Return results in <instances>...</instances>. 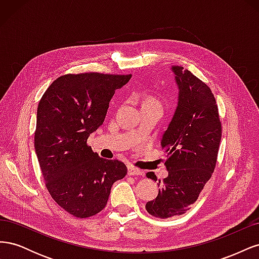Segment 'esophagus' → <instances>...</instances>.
I'll use <instances>...</instances> for the list:
<instances>
[{
  "instance_id": "1",
  "label": "esophagus",
  "mask_w": 259,
  "mask_h": 259,
  "mask_svg": "<svg viewBox=\"0 0 259 259\" xmlns=\"http://www.w3.org/2000/svg\"><path fill=\"white\" fill-rule=\"evenodd\" d=\"M127 173H128V175H131V176L144 175V171H143V170H140V169H138V168H136V167H133V166H130V167H128Z\"/></svg>"
}]
</instances>
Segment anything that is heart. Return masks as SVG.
I'll return each instance as SVG.
<instances>
[{"mask_svg": "<svg viewBox=\"0 0 259 259\" xmlns=\"http://www.w3.org/2000/svg\"><path fill=\"white\" fill-rule=\"evenodd\" d=\"M145 104H158V103H156V101L153 100V99H148ZM158 105H159V104H158Z\"/></svg>", "mask_w": 259, "mask_h": 259, "instance_id": "heart-1", "label": "heart"}]
</instances>
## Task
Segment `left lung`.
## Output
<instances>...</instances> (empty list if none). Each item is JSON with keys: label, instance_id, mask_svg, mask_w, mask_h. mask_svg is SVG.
Segmentation results:
<instances>
[{"label": "left lung", "instance_id": "1", "mask_svg": "<svg viewBox=\"0 0 259 259\" xmlns=\"http://www.w3.org/2000/svg\"><path fill=\"white\" fill-rule=\"evenodd\" d=\"M178 103L161 140L168 175L159 180V194L147 202L150 215L166 219L189 210L215 169L222 123L214 94L189 70L173 66ZM147 177L156 182L153 171Z\"/></svg>", "mask_w": 259, "mask_h": 259}]
</instances>
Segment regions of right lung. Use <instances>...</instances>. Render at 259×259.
Listing matches in <instances>:
<instances>
[{
    "instance_id": "add662e5",
    "label": "right lung",
    "mask_w": 259,
    "mask_h": 259,
    "mask_svg": "<svg viewBox=\"0 0 259 259\" xmlns=\"http://www.w3.org/2000/svg\"><path fill=\"white\" fill-rule=\"evenodd\" d=\"M132 74H65L38 103L34 148L52 198L69 214L88 218L103 209L126 165L93 152L86 142L104 123L109 103Z\"/></svg>"
}]
</instances>
